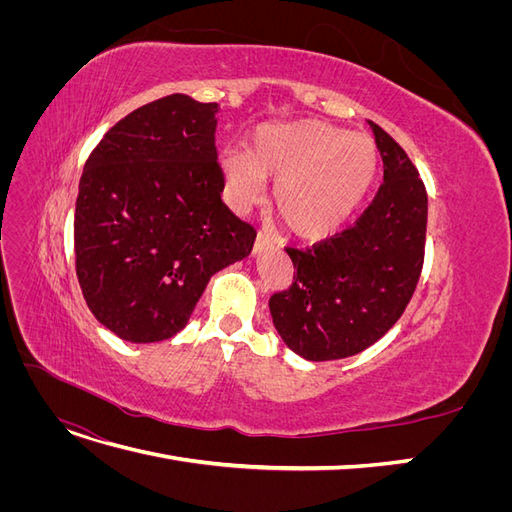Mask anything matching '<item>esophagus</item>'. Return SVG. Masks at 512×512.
<instances>
[{"label": "esophagus", "mask_w": 512, "mask_h": 512, "mask_svg": "<svg viewBox=\"0 0 512 512\" xmlns=\"http://www.w3.org/2000/svg\"><path fill=\"white\" fill-rule=\"evenodd\" d=\"M273 243H271V239L269 237H265V235H256V241H254V250H252V254H260V252H265V250H269Z\"/></svg>", "instance_id": "1"}]
</instances>
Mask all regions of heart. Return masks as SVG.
Instances as JSON below:
<instances>
[{"label": "heart", "instance_id": "obj_1", "mask_svg": "<svg viewBox=\"0 0 512 512\" xmlns=\"http://www.w3.org/2000/svg\"><path fill=\"white\" fill-rule=\"evenodd\" d=\"M228 203L245 211L273 183L271 207L292 235L322 239L359 209L378 175V151L367 136L318 119L265 123L250 147L220 156Z\"/></svg>", "mask_w": 512, "mask_h": 512}]
</instances>
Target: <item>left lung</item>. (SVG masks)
I'll use <instances>...</instances> for the list:
<instances>
[{
	"instance_id": "1",
	"label": "left lung",
	"mask_w": 512,
	"mask_h": 512,
	"mask_svg": "<svg viewBox=\"0 0 512 512\" xmlns=\"http://www.w3.org/2000/svg\"><path fill=\"white\" fill-rule=\"evenodd\" d=\"M384 183L359 220L309 250H286L297 277L269 301L284 344L307 361L359 354L404 314L423 269L427 192L406 151L374 121Z\"/></svg>"
}]
</instances>
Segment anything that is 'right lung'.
I'll return each mask as SVG.
<instances>
[{
  "mask_svg": "<svg viewBox=\"0 0 512 512\" xmlns=\"http://www.w3.org/2000/svg\"><path fill=\"white\" fill-rule=\"evenodd\" d=\"M220 104L173 94L136 108L85 162L74 209L76 275L91 314L123 342L188 324L211 277L252 252L256 232L224 203Z\"/></svg>",
  "mask_w": 512,
  "mask_h": 512,
  "instance_id": "obj_1",
  "label": "right lung"
}]
</instances>
